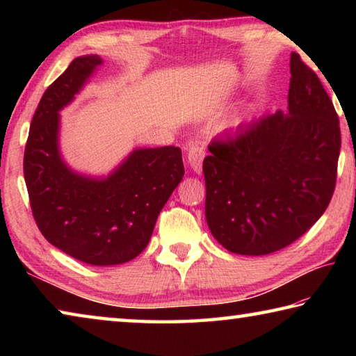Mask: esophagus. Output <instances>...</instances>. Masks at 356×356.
<instances>
[{
    "label": "esophagus",
    "instance_id": "obj_1",
    "mask_svg": "<svg viewBox=\"0 0 356 356\" xmlns=\"http://www.w3.org/2000/svg\"><path fill=\"white\" fill-rule=\"evenodd\" d=\"M188 163L190 166L195 170L196 172H201L202 171V160L204 156H206V147L202 146L200 143H193L188 144Z\"/></svg>",
    "mask_w": 356,
    "mask_h": 356
}]
</instances>
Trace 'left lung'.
Here are the masks:
<instances>
[{"label": "left lung", "mask_w": 356, "mask_h": 356, "mask_svg": "<svg viewBox=\"0 0 356 356\" xmlns=\"http://www.w3.org/2000/svg\"><path fill=\"white\" fill-rule=\"evenodd\" d=\"M289 113L240 125L209 144L206 220L227 251L264 256L286 248L321 218L333 196L341 129L316 72L291 55Z\"/></svg>", "instance_id": "obj_1"}]
</instances>
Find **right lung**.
Masks as SVG:
<instances>
[{"instance_id": "obj_1", "label": "right lung", "mask_w": 356, "mask_h": 356, "mask_svg": "<svg viewBox=\"0 0 356 356\" xmlns=\"http://www.w3.org/2000/svg\"><path fill=\"white\" fill-rule=\"evenodd\" d=\"M102 58H75L42 95L31 120L23 172L33 216L48 242L91 265H118L146 248L155 221L184 177L176 146L136 149L108 177L74 172L59 152V111Z\"/></svg>"}]
</instances>
